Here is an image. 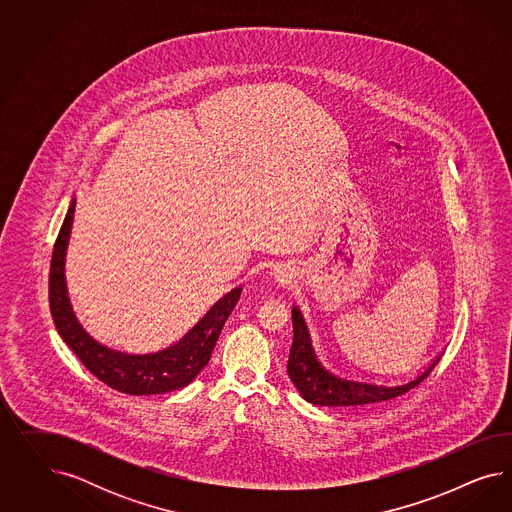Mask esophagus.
<instances>
[{"mask_svg":"<svg viewBox=\"0 0 512 512\" xmlns=\"http://www.w3.org/2000/svg\"><path fill=\"white\" fill-rule=\"evenodd\" d=\"M270 276L278 283H289L296 276L295 263L291 261H276L270 268Z\"/></svg>","mask_w":512,"mask_h":512,"instance_id":"1","label":"esophagus"}]
</instances>
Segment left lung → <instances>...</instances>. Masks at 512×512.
I'll list each match as a JSON object with an SVG mask.
<instances>
[{
	"mask_svg": "<svg viewBox=\"0 0 512 512\" xmlns=\"http://www.w3.org/2000/svg\"><path fill=\"white\" fill-rule=\"evenodd\" d=\"M441 360V355L415 379L403 383L379 381L372 375L345 372L336 368L319 351L310 323L298 306L293 308V345L287 362V373L306 402L323 407H357L368 403L387 402L420 385Z\"/></svg>",
	"mask_w": 512,
	"mask_h": 512,
	"instance_id": "8db88e82",
	"label": "left lung"
}]
</instances>
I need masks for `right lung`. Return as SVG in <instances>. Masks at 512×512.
Returning <instances> with one entry per match:
<instances>
[{
	"label": "right lung",
	"instance_id": "right-lung-1",
	"mask_svg": "<svg viewBox=\"0 0 512 512\" xmlns=\"http://www.w3.org/2000/svg\"><path fill=\"white\" fill-rule=\"evenodd\" d=\"M75 204L77 201L73 199L67 216L63 219L50 261L48 300L56 330L80 358V362L99 381L114 390L131 396H148L186 387L201 373L212 357L221 328L240 300L242 287H236L231 293L219 298L182 340L176 341L167 349L146 355H131L101 345L80 326L67 296L65 253L71 236Z\"/></svg>",
	"mask_w": 512,
	"mask_h": 512
}]
</instances>
